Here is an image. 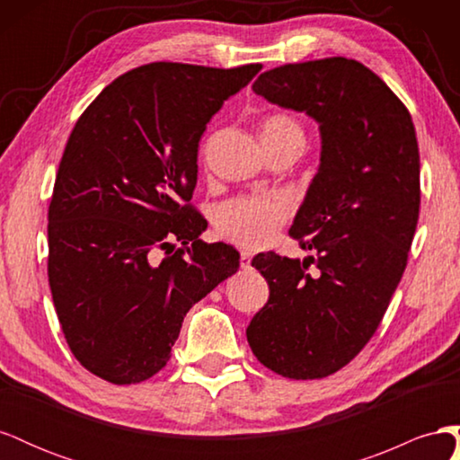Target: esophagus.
<instances>
[{
  "mask_svg": "<svg viewBox=\"0 0 460 460\" xmlns=\"http://www.w3.org/2000/svg\"><path fill=\"white\" fill-rule=\"evenodd\" d=\"M252 259H253L252 253H249V252H242V255H240L242 269H252Z\"/></svg>",
  "mask_w": 460,
  "mask_h": 460,
  "instance_id": "obj_1",
  "label": "esophagus"
}]
</instances>
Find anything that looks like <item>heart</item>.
<instances>
[{
  "label": "heart",
  "mask_w": 460,
  "mask_h": 460,
  "mask_svg": "<svg viewBox=\"0 0 460 460\" xmlns=\"http://www.w3.org/2000/svg\"><path fill=\"white\" fill-rule=\"evenodd\" d=\"M294 136L303 137L301 127L294 117L274 113L262 120V142H280ZM291 211L294 205L284 193H247L217 208L215 226L228 242L245 249H259L274 240Z\"/></svg>",
  "instance_id": "b5f03b06"
}]
</instances>
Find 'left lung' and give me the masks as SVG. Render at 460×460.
Masks as SVG:
<instances>
[{
	"mask_svg": "<svg viewBox=\"0 0 460 460\" xmlns=\"http://www.w3.org/2000/svg\"><path fill=\"white\" fill-rule=\"evenodd\" d=\"M253 92L311 115L323 155L289 228L316 257L252 261L270 297L249 323L247 341L261 365L284 378H326L370 341L405 272L420 213L414 124L378 75L347 58L270 68Z\"/></svg>",
	"mask_w": 460,
	"mask_h": 460,
	"instance_id": "obj_1",
	"label": "left lung"
}]
</instances>
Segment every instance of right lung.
<instances>
[{
    "instance_id": "add662e5",
    "label": "right lung",
    "mask_w": 460,
    "mask_h": 460,
    "mask_svg": "<svg viewBox=\"0 0 460 460\" xmlns=\"http://www.w3.org/2000/svg\"><path fill=\"white\" fill-rule=\"evenodd\" d=\"M261 68H132L68 136L48 211L49 288L73 355L111 384L157 374L191 305L240 267L232 245L199 240L207 220L191 196L207 122Z\"/></svg>"
}]
</instances>
